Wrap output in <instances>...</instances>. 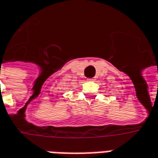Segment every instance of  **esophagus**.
<instances>
[{
  "mask_svg": "<svg viewBox=\"0 0 158 158\" xmlns=\"http://www.w3.org/2000/svg\"><path fill=\"white\" fill-rule=\"evenodd\" d=\"M88 80H89V81H94L95 79H89Z\"/></svg>",
  "mask_w": 158,
  "mask_h": 158,
  "instance_id": "34e87169",
  "label": "esophagus"
}]
</instances>
